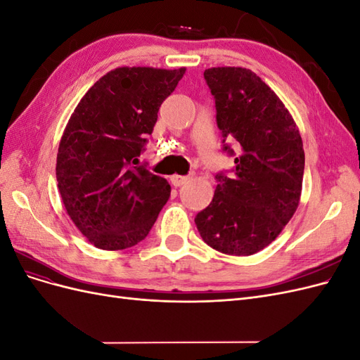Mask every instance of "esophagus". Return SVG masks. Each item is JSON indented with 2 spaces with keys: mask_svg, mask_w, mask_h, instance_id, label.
Returning a JSON list of instances; mask_svg holds the SVG:
<instances>
[{
  "mask_svg": "<svg viewBox=\"0 0 360 360\" xmlns=\"http://www.w3.org/2000/svg\"><path fill=\"white\" fill-rule=\"evenodd\" d=\"M188 180H189L188 176H177V174L171 176V183L174 184V186H181V184H184Z\"/></svg>",
  "mask_w": 360,
  "mask_h": 360,
  "instance_id": "34e87169",
  "label": "esophagus"
}]
</instances>
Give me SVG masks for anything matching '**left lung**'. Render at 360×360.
I'll list each match as a JSON object with an SVG mask.
<instances>
[{
	"instance_id": "8db88e82",
	"label": "left lung",
	"mask_w": 360,
	"mask_h": 360,
	"mask_svg": "<svg viewBox=\"0 0 360 360\" xmlns=\"http://www.w3.org/2000/svg\"><path fill=\"white\" fill-rule=\"evenodd\" d=\"M204 79L214 97L216 123L238 148L231 174H216L212 202L195 224L202 240L228 255L269 246L296 212L304 169L299 129L285 105L252 70L212 68Z\"/></svg>"
}]
</instances>
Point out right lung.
Listing matches in <instances>:
<instances>
[{
  "label": "right lung",
  "instance_id": "add662e5",
  "mask_svg": "<svg viewBox=\"0 0 360 360\" xmlns=\"http://www.w3.org/2000/svg\"><path fill=\"white\" fill-rule=\"evenodd\" d=\"M186 69L118 68L75 108L57 155L58 191L76 228L96 248L144 240L167 204L165 179L138 165L162 102Z\"/></svg>",
  "mask_w": 360,
  "mask_h": 360
}]
</instances>
